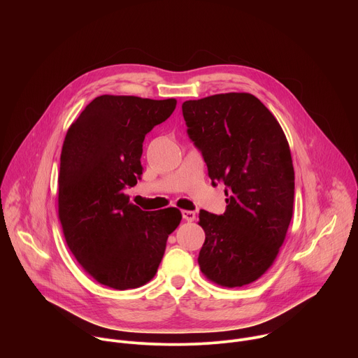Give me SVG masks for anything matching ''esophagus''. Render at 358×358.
Here are the masks:
<instances>
[{"label": "esophagus", "mask_w": 358, "mask_h": 358, "mask_svg": "<svg viewBox=\"0 0 358 358\" xmlns=\"http://www.w3.org/2000/svg\"><path fill=\"white\" fill-rule=\"evenodd\" d=\"M181 215H182V220H184V221H188V222H191V221L195 220V213H194V211L182 210V211H181Z\"/></svg>", "instance_id": "34e87169"}]
</instances>
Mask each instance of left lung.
<instances>
[{
    "mask_svg": "<svg viewBox=\"0 0 358 358\" xmlns=\"http://www.w3.org/2000/svg\"><path fill=\"white\" fill-rule=\"evenodd\" d=\"M187 134L225 185L221 215L199 211L206 231L198 264L210 280L241 287L273 264L293 214L294 170L286 136L262 101L222 93L182 103Z\"/></svg>",
    "mask_w": 358,
    "mask_h": 358,
    "instance_id": "8db88e82",
    "label": "left lung"
}]
</instances>
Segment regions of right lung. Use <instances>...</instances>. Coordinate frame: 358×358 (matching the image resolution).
Returning <instances> with one entry per match:
<instances>
[{
    "mask_svg": "<svg viewBox=\"0 0 358 358\" xmlns=\"http://www.w3.org/2000/svg\"><path fill=\"white\" fill-rule=\"evenodd\" d=\"M176 99L103 94L69 127L61 155L59 220L66 243L99 283L134 289L156 275L177 208L143 211L126 188L141 178L143 141L174 112Z\"/></svg>",
    "mask_w": 358,
    "mask_h": 358,
    "instance_id": "obj_1",
    "label": "right lung"
}]
</instances>
